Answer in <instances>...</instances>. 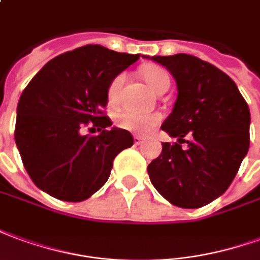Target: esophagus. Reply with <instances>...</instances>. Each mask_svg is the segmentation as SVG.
<instances>
[{
	"label": "esophagus",
	"mask_w": 260,
	"mask_h": 260,
	"mask_svg": "<svg viewBox=\"0 0 260 260\" xmlns=\"http://www.w3.org/2000/svg\"><path fill=\"white\" fill-rule=\"evenodd\" d=\"M133 140H134V144H136V145H141V144L145 141V140H144L143 137H140V136H134V138H133Z\"/></svg>",
	"instance_id": "obj_1"
}]
</instances>
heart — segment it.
Wrapping results in <instances>:
<instances>
[{"instance_id": "1", "label": "heart", "mask_w": 260, "mask_h": 260, "mask_svg": "<svg viewBox=\"0 0 260 260\" xmlns=\"http://www.w3.org/2000/svg\"><path fill=\"white\" fill-rule=\"evenodd\" d=\"M141 76L148 86L155 92L168 90L170 86L169 73L158 65H145L141 68ZM124 81V75H117L113 77L108 86V102L111 105H115L119 101L120 88ZM160 122V116L158 113H140L134 111H123L116 116L117 126L127 132L137 133V134H145L151 132L158 123Z\"/></svg>"}]
</instances>
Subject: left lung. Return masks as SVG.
Masks as SVG:
<instances>
[{
    "label": "left lung",
    "mask_w": 260,
    "mask_h": 260,
    "mask_svg": "<svg viewBox=\"0 0 260 260\" xmlns=\"http://www.w3.org/2000/svg\"><path fill=\"white\" fill-rule=\"evenodd\" d=\"M144 58L165 66L177 84V100L160 126L177 143H162L160 155L148 165L151 183L176 206L208 205L229 188L248 152V104L224 72L197 56Z\"/></svg>",
    "instance_id": "left-lung-1"
}]
</instances>
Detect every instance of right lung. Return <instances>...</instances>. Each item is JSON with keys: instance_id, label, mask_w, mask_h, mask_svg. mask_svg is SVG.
Returning <instances> with one entry per match:
<instances>
[{"instance_id": "right-lung-1", "label": "right lung", "mask_w": 260, "mask_h": 260, "mask_svg": "<svg viewBox=\"0 0 260 260\" xmlns=\"http://www.w3.org/2000/svg\"><path fill=\"white\" fill-rule=\"evenodd\" d=\"M138 54L84 45L51 59L19 98L15 141L24 169L40 190L80 202L107 183L113 159L133 145L132 134L102 115L108 86ZM92 124L96 136L81 134Z\"/></svg>"}]
</instances>
